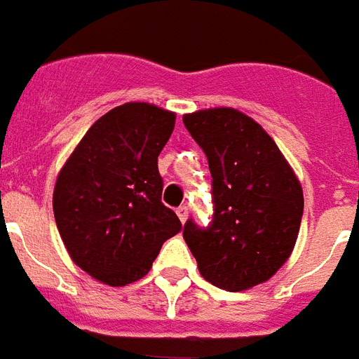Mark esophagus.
<instances>
[{"instance_id": "esophagus-1", "label": "esophagus", "mask_w": 359, "mask_h": 359, "mask_svg": "<svg viewBox=\"0 0 359 359\" xmlns=\"http://www.w3.org/2000/svg\"><path fill=\"white\" fill-rule=\"evenodd\" d=\"M175 212H177V216H180V220H182V222H185V220H187V216H189V208L185 207V205H182V207H177V210H175Z\"/></svg>"}]
</instances>
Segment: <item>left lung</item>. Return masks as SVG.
<instances>
[{
    "instance_id": "1",
    "label": "left lung",
    "mask_w": 359,
    "mask_h": 359,
    "mask_svg": "<svg viewBox=\"0 0 359 359\" xmlns=\"http://www.w3.org/2000/svg\"><path fill=\"white\" fill-rule=\"evenodd\" d=\"M184 126L212 175V222L184 226L201 276L228 292L266 282L296 245L304 215L299 180L273 137L241 111H193Z\"/></svg>"
}]
</instances>
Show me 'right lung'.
I'll return each instance as SVG.
<instances>
[{"instance_id":"right-lung-1","label":"right lung","mask_w":359,"mask_h":359,"mask_svg":"<svg viewBox=\"0 0 359 359\" xmlns=\"http://www.w3.org/2000/svg\"><path fill=\"white\" fill-rule=\"evenodd\" d=\"M174 126V111L121 104L94 121L60 170L55 224L73 263L96 280L126 286L143 278L162 243L182 230L162 203L158 172Z\"/></svg>"}]
</instances>
